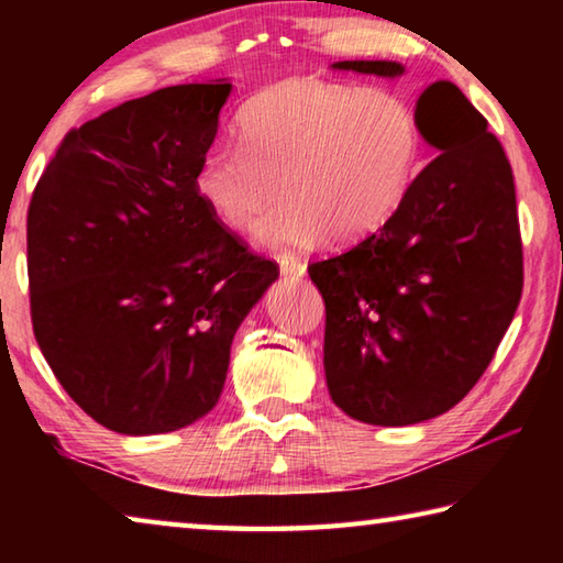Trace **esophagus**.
<instances>
[{"label":"esophagus","mask_w":563,"mask_h":563,"mask_svg":"<svg viewBox=\"0 0 563 563\" xmlns=\"http://www.w3.org/2000/svg\"><path fill=\"white\" fill-rule=\"evenodd\" d=\"M278 263H280L283 275H292V278H300V275H305V268H308V265L298 258H292V255H278Z\"/></svg>","instance_id":"1"}]
</instances>
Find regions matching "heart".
<instances>
[{"mask_svg": "<svg viewBox=\"0 0 563 563\" xmlns=\"http://www.w3.org/2000/svg\"><path fill=\"white\" fill-rule=\"evenodd\" d=\"M241 146L203 154L196 190L225 225L263 218L265 243L298 247L325 233L357 243L405 201L422 154V129L393 91H365L320 79H288L261 91L241 111Z\"/></svg>", "mask_w": 563, "mask_h": 563, "instance_id": "1", "label": "heart"}]
</instances>
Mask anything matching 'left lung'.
Returning <instances> with one entry per match:
<instances>
[{"label":"left lung","mask_w":563,"mask_h":563,"mask_svg":"<svg viewBox=\"0 0 563 563\" xmlns=\"http://www.w3.org/2000/svg\"><path fill=\"white\" fill-rule=\"evenodd\" d=\"M338 71L399 76L395 62ZM415 113L434 158L385 225L308 265L325 300L332 402L367 424H417L479 383L523 288L517 190L487 119L452 81L419 93Z\"/></svg>","instance_id":"left-lung-1"}]
</instances>
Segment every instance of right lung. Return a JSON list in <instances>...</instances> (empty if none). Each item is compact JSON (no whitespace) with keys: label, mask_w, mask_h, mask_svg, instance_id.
I'll return each instance as SVG.
<instances>
[{"label":"right lung","mask_w":563,"mask_h":563,"mask_svg":"<svg viewBox=\"0 0 563 563\" xmlns=\"http://www.w3.org/2000/svg\"><path fill=\"white\" fill-rule=\"evenodd\" d=\"M228 93L180 84L101 113L66 133L32 194L34 338L107 430L174 432L211 412L235 330L280 273L196 190Z\"/></svg>","instance_id":"right-lung-1"}]
</instances>
